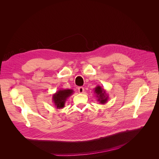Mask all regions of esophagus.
<instances>
[{
    "label": "esophagus",
    "mask_w": 159,
    "mask_h": 159,
    "mask_svg": "<svg viewBox=\"0 0 159 159\" xmlns=\"http://www.w3.org/2000/svg\"><path fill=\"white\" fill-rule=\"evenodd\" d=\"M78 91L80 93H84V88L83 87H79L78 88Z\"/></svg>",
    "instance_id": "1"
}]
</instances>
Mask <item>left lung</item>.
Listing matches in <instances>:
<instances>
[{
  "label": "left lung",
  "instance_id": "1",
  "mask_svg": "<svg viewBox=\"0 0 159 159\" xmlns=\"http://www.w3.org/2000/svg\"><path fill=\"white\" fill-rule=\"evenodd\" d=\"M94 93L98 98V102L101 104H105L107 102L109 96L106 93L105 91L103 88L101 87L100 85H97L94 89Z\"/></svg>",
  "mask_w": 159,
  "mask_h": 159
}]
</instances>
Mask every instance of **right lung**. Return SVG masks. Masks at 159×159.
<instances>
[{"mask_svg":"<svg viewBox=\"0 0 159 159\" xmlns=\"http://www.w3.org/2000/svg\"><path fill=\"white\" fill-rule=\"evenodd\" d=\"M74 93L73 89H60L52 95V102L57 109H62L65 106L67 99Z\"/></svg>","mask_w":159,"mask_h":159,"instance_id":"1","label":"right lung"}]
</instances>
